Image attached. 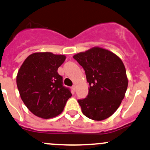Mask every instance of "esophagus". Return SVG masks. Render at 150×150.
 Here are the masks:
<instances>
[{"mask_svg":"<svg viewBox=\"0 0 150 150\" xmlns=\"http://www.w3.org/2000/svg\"><path fill=\"white\" fill-rule=\"evenodd\" d=\"M72 90H73L74 92H75V90H76V86H75V85H73V86L72 87Z\"/></svg>","mask_w":150,"mask_h":150,"instance_id":"34e87169","label":"esophagus"}]
</instances>
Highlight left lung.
<instances>
[{
	"mask_svg": "<svg viewBox=\"0 0 150 150\" xmlns=\"http://www.w3.org/2000/svg\"><path fill=\"white\" fill-rule=\"evenodd\" d=\"M73 58L85 70L89 83L88 95L78 100L83 115L94 120L107 119L119 108L127 88L124 64L113 52L98 47Z\"/></svg>",
	"mask_w": 150,
	"mask_h": 150,
	"instance_id": "1",
	"label": "left lung"
}]
</instances>
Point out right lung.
Segmentation results:
<instances>
[{"mask_svg": "<svg viewBox=\"0 0 150 150\" xmlns=\"http://www.w3.org/2000/svg\"><path fill=\"white\" fill-rule=\"evenodd\" d=\"M65 60L63 55L35 52L18 70L16 83L21 99L39 117L49 119L60 115L71 98L70 89L63 86L62 77L57 72Z\"/></svg>", "mask_w": 150, "mask_h": 150, "instance_id": "1", "label": "right lung"}]
</instances>
